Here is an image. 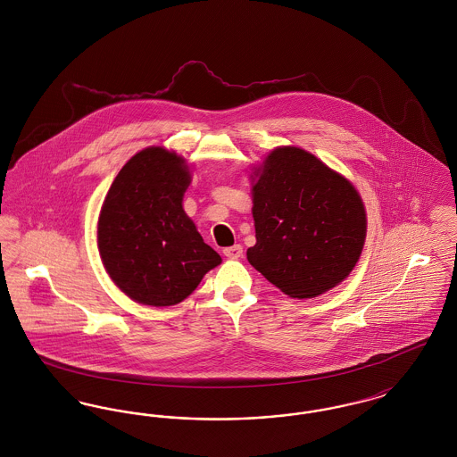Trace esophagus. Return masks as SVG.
<instances>
[{"mask_svg":"<svg viewBox=\"0 0 457 457\" xmlns=\"http://www.w3.org/2000/svg\"><path fill=\"white\" fill-rule=\"evenodd\" d=\"M222 253H224L228 259L237 261V259H239V257L243 255V246H241V245H233V246H229V248H224Z\"/></svg>","mask_w":457,"mask_h":457,"instance_id":"esophagus-1","label":"esophagus"}]
</instances>
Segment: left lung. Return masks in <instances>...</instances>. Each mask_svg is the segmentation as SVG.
Masks as SVG:
<instances>
[{
  "label": "left lung",
  "instance_id": "left-lung-1",
  "mask_svg": "<svg viewBox=\"0 0 457 457\" xmlns=\"http://www.w3.org/2000/svg\"><path fill=\"white\" fill-rule=\"evenodd\" d=\"M257 243L246 259L291 298H315L343 283L361 255L367 214L345 176L313 154L278 147L255 170Z\"/></svg>",
  "mask_w": 457,
  "mask_h": 457
}]
</instances>
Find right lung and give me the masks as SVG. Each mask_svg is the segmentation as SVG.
Instances as JSON below:
<instances>
[{
	"label": "right lung",
	"instance_id": "obj_1",
	"mask_svg": "<svg viewBox=\"0 0 457 457\" xmlns=\"http://www.w3.org/2000/svg\"><path fill=\"white\" fill-rule=\"evenodd\" d=\"M190 181L185 159L147 147L121 168L104 198L99 253L112 283L137 303H179L220 263L183 211Z\"/></svg>",
	"mask_w": 457,
	"mask_h": 457
}]
</instances>
